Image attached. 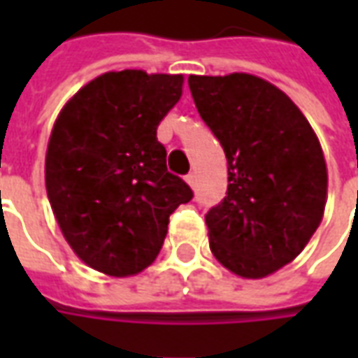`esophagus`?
I'll list each match as a JSON object with an SVG mask.
<instances>
[{"label": "esophagus", "mask_w": 358, "mask_h": 358, "mask_svg": "<svg viewBox=\"0 0 358 358\" xmlns=\"http://www.w3.org/2000/svg\"><path fill=\"white\" fill-rule=\"evenodd\" d=\"M186 182L192 187H195V184H197V176H195V172H189V174H186Z\"/></svg>", "instance_id": "obj_1"}]
</instances>
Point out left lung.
I'll return each instance as SVG.
<instances>
[{
    "instance_id": "left-lung-1",
    "label": "left lung",
    "mask_w": 358,
    "mask_h": 358,
    "mask_svg": "<svg viewBox=\"0 0 358 358\" xmlns=\"http://www.w3.org/2000/svg\"><path fill=\"white\" fill-rule=\"evenodd\" d=\"M187 84L228 161L226 197L205 215L210 251L238 276H268L299 255L322 220L320 143L295 103L263 78L234 73Z\"/></svg>"
}]
</instances>
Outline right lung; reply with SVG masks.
<instances>
[{"label":"right lung","mask_w":358,"mask_h":358,"mask_svg":"<svg viewBox=\"0 0 358 358\" xmlns=\"http://www.w3.org/2000/svg\"><path fill=\"white\" fill-rule=\"evenodd\" d=\"M182 74L105 73L66 103L45 155V187L76 255L109 276L155 261L169 217L194 192L166 169L157 126L178 103Z\"/></svg>","instance_id":"1"}]
</instances>
